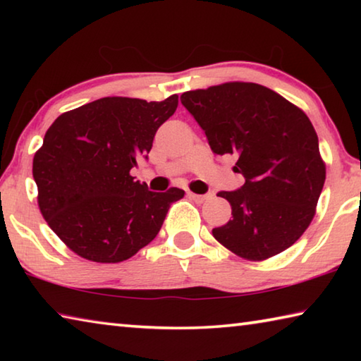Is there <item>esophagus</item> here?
<instances>
[{
    "mask_svg": "<svg viewBox=\"0 0 361 361\" xmlns=\"http://www.w3.org/2000/svg\"><path fill=\"white\" fill-rule=\"evenodd\" d=\"M188 195H189V199H192L194 202H197V204H202V202H205L207 199H209V195H207V194H195V192H191V191L188 192Z\"/></svg>",
    "mask_w": 361,
    "mask_h": 361,
    "instance_id": "esophagus-1",
    "label": "esophagus"
}]
</instances>
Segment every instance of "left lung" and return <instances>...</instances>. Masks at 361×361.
<instances>
[{
  "label": "left lung",
  "mask_w": 361,
  "mask_h": 361,
  "mask_svg": "<svg viewBox=\"0 0 361 361\" xmlns=\"http://www.w3.org/2000/svg\"><path fill=\"white\" fill-rule=\"evenodd\" d=\"M181 103L215 154H234L245 185L223 191L232 219L213 237L248 261L291 247L309 228L325 185L319 137L301 108L269 87L232 81L188 90Z\"/></svg>",
  "instance_id": "1"
}]
</instances>
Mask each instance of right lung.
I'll return each instance as SVG.
<instances>
[{"mask_svg": "<svg viewBox=\"0 0 361 361\" xmlns=\"http://www.w3.org/2000/svg\"><path fill=\"white\" fill-rule=\"evenodd\" d=\"M164 102L105 97L60 114L33 157L38 205L59 239L94 262H121L154 239L180 188L148 191L130 169L151 151L156 130L175 113Z\"/></svg>", "mask_w": 361, "mask_h": 361, "instance_id": "1", "label": "right lung"}]
</instances>
